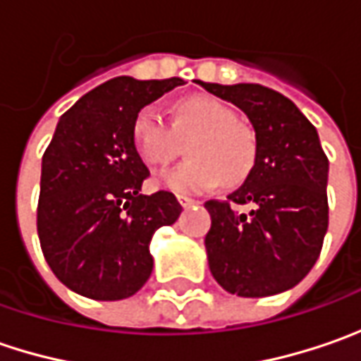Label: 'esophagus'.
I'll list each match as a JSON object with an SVG mask.
<instances>
[{
  "label": "esophagus",
  "mask_w": 361,
  "mask_h": 361,
  "mask_svg": "<svg viewBox=\"0 0 361 361\" xmlns=\"http://www.w3.org/2000/svg\"><path fill=\"white\" fill-rule=\"evenodd\" d=\"M176 201H178V204H180V207H190V204H195V199H190V197H185V195H178V197H176Z\"/></svg>",
  "instance_id": "obj_1"
}]
</instances>
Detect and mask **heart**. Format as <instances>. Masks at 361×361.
<instances>
[{
    "label": "heart",
    "instance_id": "b5f03b06",
    "mask_svg": "<svg viewBox=\"0 0 361 361\" xmlns=\"http://www.w3.org/2000/svg\"><path fill=\"white\" fill-rule=\"evenodd\" d=\"M134 146L150 166H162L180 152V140H190L188 157L178 166L157 176V185L188 195L225 185H239L257 160L255 130L237 120L231 106L209 96H188L174 106L173 124L157 108H142L132 124Z\"/></svg>",
    "mask_w": 361,
    "mask_h": 361
}]
</instances>
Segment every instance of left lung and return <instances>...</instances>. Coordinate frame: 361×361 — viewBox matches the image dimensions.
Wrapping results in <instances>:
<instances>
[{"mask_svg": "<svg viewBox=\"0 0 361 361\" xmlns=\"http://www.w3.org/2000/svg\"><path fill=\"white\" fill-rule=\"evenodd\" d=\"M202 88L241 108L257 136V160L227 201H207L204 237L216 283L239 298L287 291L312 271L327 231V160L317 130L283 94L261 84ZM235 204H251L237 214Z\"/></svg>", "mask_w": 361, "mask_h": 361, "instance_id": "1", "label": "left lung"}]
</instances>
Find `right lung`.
<instances>
[{"label": "right lung", "instance_id": "right-lung-1", "mask_svg": "<svg viewBox=\"0 0 361 361\" xmlns=\"http://www.w3.org/2000/svg\"><path fill=\"white\" fill-rule=\"evenodd\" d=\"M180 78H114L84 94L56 126L42 159L37 237L66 287L98 301L134 295L152 273L154 231L183 207L169 190L140 195L148 169L132 124Z\"/></svg>", "mask_w": 361, "mask_h": 361}]
</instances>
